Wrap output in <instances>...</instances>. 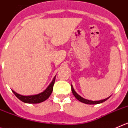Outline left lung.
<instances>
[{"instance_id":"8db88e82","label":"left lung","mask_w":128,"mask_h":128,"mask_svg":"<svg viewBox=\"0 0 128 128\" xmlns=\"http://www.w3.org/2000/svg\"><path fill=\"white\" fill-rule=\"evenodd\" d=\"M71 87H72V92L73 94H74V96H75V98H76L77 100H78L79 101L82 102H83V103H85V104H100V103H102V102H105L106 100H108V98H109V97H110V96H109V97H108V98H104V99H103V100L93 101V100H87V99H86V98H83V97H82L81 96H79V95L78 94L76 93V92H75V90H74V88H73L72 85H71Z\"/></svg>"}]
</instances>
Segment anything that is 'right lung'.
Listing matches in <instances>:
<instances>
[{"label": "right lung", "instance_id": "obj_1", "mask_svg": "<svg viewBox=\"0 0 128 128\" xmlns=\"http://www.w3.org/2000/svg\"><path fill=\"white\" fill-rule=\"evenodd\" d=\"M55 77L56 76H54V77L53 78V80H52L50 84L48 86V87L43 92L38 94L33 95V96H22V95L16 93L13 90H12V91L15 94V96L19 100H20L22 102H23L28 103V104H38V103L42 102L46 100L50 96V95L52 94V91H53V86H54V81H55Z\"/></svg>", "mask_w": 128, "mask_h": 128}]
</instances>
